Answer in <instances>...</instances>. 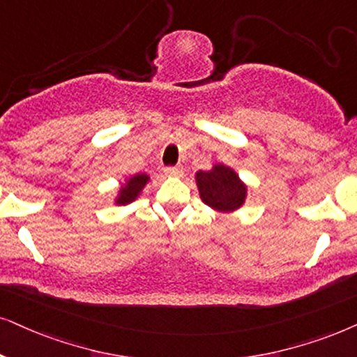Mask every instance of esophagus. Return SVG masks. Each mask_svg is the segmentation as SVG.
<instances>
[{"mask_svg":"<svg viewBox=\"0 0 357 357\" xmlns=\"http://www.w3.org/2000/svg\"><path fill=\"white\" fill-rule=\"evenodd\" d=\"M165 174L171 176V178H179V176H183V168L181 166H168V168H165Z\"/></svg>","mask_w":357,"mask_h":357,"instance_id":"obj_1","label":"esophagus"}]
</instances>
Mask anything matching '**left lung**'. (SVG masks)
<instances>
[{"mask_svg": "<svg viewBox=\"0 0 357 357\" xmlns=\"http://www.w3.org/2000/svg\"><path fill=\"white\" fill-rule=\"evenodd\" d=\"M201 201L211 209L231 214L241 209L247 199V184L236 169L224 163L212 165L211 169L194 174Z\"/></svg>", "mask_w": 357, "mask_h": 357, "instance_id": "obj_1", "label": "left lung"}]
</instances>
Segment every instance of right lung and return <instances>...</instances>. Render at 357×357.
<instances>
[{"label": "right lung", "instance_id": "add662e5", "mask_svg": "<svg viewBox=\"0 0 357 357\" xmlns=\"http://www.w3.org/2000/svg\"><path fill=\"white\" fill-rule=\"evenodd\" d=\"M150 174L146 173H137L126 176L125 181L119 186V191H116L114 197L115 206H126L130 202L137 201L139 196H142L143 189L146 188V184L150 183Z\"/></svg>", "mask_w": 357, "mask_h": 357}]
</instances>
